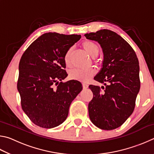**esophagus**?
<instances>
[{
	"label": "esophagus",
	"mask_w": 154,
	"mask_h": 154,
	"mask_svg": "<svg viewBox=\"0 0 154 154\" xmlns=\"http://www.w3.org/2000/svg\"><path fill=\"white\" fill-rule=\"evenodd\" d=\"M83 89H86V88H88V85L85 83H83Z\"/></svg>",
	"instance_id": "1"
}]
</instances>
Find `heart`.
Here are the masks:
<instances>
[{
	"instance_id": "heart-1",
	"label": "heart",
	"mask_w": 154,
	"mask_h": 154,
	"mask_svg": "<svg viewBox=\"0 0 154 154\" xmlns=\"http://www.w3.org/2000/svg\"><path fill=\"white\" fill-rule=\"evenodd\" d=\"M82 46L83 49L86 51L87 53L90 56L96 57L99 54L98 45L96 43L92 41H85L82 43ZM72 48H69L65 52L64 55V62L66 67L71 66V58L72 54ZM95 70L94 69H89L84 71L77 69H72L69 72V77L71 79L74 80H81L82 82H87L92 78L95 74Z\"/></svg>"
}]
</instances>
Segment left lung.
<instances>
[{"instance_id": "obj_1", "label": "left lung", "mask_w": 154, "mask_h": 154, "mask_svg": "<svg viewBox=\"0 0 154 154\" xmlns=\"http://www.w3.org/2000/svg\"><path fill=\"white\" fill-rule=\"evenodd\" d=\"M84 36L97 41L104 54L102 69L94 79L105 87L89 85L93 93L88 104L90 120L100 129H116L134 109L140 83L139 60L130 44L113 31L103 29Z\"/></svg>"}]
</instances>
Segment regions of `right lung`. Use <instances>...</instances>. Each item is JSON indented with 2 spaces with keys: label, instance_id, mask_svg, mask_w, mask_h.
I'll list each match as a JSON object with an SVG mask.
<instances>
[{
  "label": "right lung",
  "instance_id": "1",
  "mask_svg": "<svg viewBox=\"0 0 154 154\" xmlns=\"http://www.w3.org/2000/svg\"><path fill=\"white\" fill-rule=\"evenodd\" d=\"M81 35L43 34L26 49L19 64L17 90L21 105L31 122L45 128L65 121L72 101L82 90L76 80L67 77L64 55Z\"/></svg>",
  "mask_w": 154,
  "mask_h": 154
}]
</instances>
